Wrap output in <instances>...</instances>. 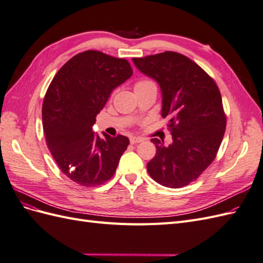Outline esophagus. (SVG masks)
I'll return each mask as SVG.
<instances>
[{
	"instance_id": "esophagus-1",
	"label": "esophagus",
	"mask_w": 263,
	"mask_h": 263,
	"mask_svg": "<svg viewBox=\"0 0 263 263\" xmlns=\"http://www.w3.org/2000/svg\"><path fill=\"white\" fill-rule=\"evenodd\" d=\"M130 142H131V144H138V143L143 142V139L142 138H138V137H131L130 138Z\"/></svg>"
}]
</instances>
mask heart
Masks as SVG:
<instances>
[{
    "mask_svg": "<svg viewBox=\"0 0 263 263\" xmlns=\"http://www.w3.org/2000/svg\"><path fill=\"white\" fill-rule=\"evenodd\" d=\"M154 84L151 80H147V79H143V80H140L136 83V87L137 86H144V85H152Z\"/></svg>",
    "mask_w": 263,
    "mask_h": 263,
    "instance_id": "1",
    "label": "heart"
}]
</instances>
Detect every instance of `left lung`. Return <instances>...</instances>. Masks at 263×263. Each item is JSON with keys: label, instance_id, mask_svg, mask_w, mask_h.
<instances>
[{"label": "left lung", "instance_id": "1", "mask_svg": "<svg viewBox=\"0 0 263 263\" xmlns=\"http://www.w3.org/2000/svg\"><path fill=\"white\" fill-rule=\"evenodd\" d=\"M133 62L154 79L162 91V117L173 142L164 145L158 138L154 158L146 164L159 184L178 189L196 181L217 157L223 139L227 116L215 81L187 57L165 51Z\"/></svg>", "mask_w": 263, "mask_h": 263}]
</instances>
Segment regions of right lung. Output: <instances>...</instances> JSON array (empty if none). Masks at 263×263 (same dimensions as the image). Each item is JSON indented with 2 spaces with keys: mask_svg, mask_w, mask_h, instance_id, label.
Here are the masks:
<instances>
[{
  "mask_svg": "<svg viewBox=\"0 0 263 263\" xmlns=\"http://www.w3.org/2000/svg\"><path fill=\"white\" fill-rule=\"evenodd\" d=\"M132 73L127 60L87 50L71 58L48 87L42 105L46 145L60 170L80 185L109 181L130 143L120 134L101 139L92 126L112 90Z\"/></svg>",
  "mask_w": 263,
  "mask_h": 263,
  "instance_id": "1",
  "label": "right lung"
}]
</instances>
